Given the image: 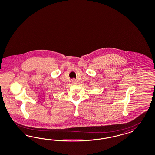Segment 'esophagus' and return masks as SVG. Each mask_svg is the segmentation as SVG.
<instances>
[{
    "label": "esophagus",
    "mask_w": 155,
    "mask_h": 155,
    "mask_svg": "<svg viewBox=\"0 0 155 155\" xmlns=\"http://www.w3.org/2000/svg\"><path fill=\"white\" fill-rule=\"evenodd\" d=\"M71 82H72V84H77V80H75V79H73V80H71Z\"/></svg>",
    "instance_id": "34e87169"
}]
</instances>
